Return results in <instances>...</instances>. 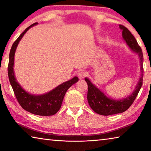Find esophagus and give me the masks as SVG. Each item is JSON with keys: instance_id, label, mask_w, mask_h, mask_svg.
<instances>
[{"instance_id": "obj_1", "label": "esophagus", "mask_w": 151, "mask_h": 151, "mask_svg": "<svg viewBox=\"0 0 151 151\" xmlns=\"http://www.w3.org/2000/svg\"><path fill=\"white\" fill-rule=\"evenodd\" d=\"M85 76H86V73H85V72H84V71H81V72H80L79 73H78V77L80 79H82V78H84Z\"/></svg>"}]
</instances>
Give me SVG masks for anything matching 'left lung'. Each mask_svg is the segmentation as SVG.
Listing matches in <instances>:
<instances>
[{
	"mask_svg": "<svg viewBox=\"0 0 151 151\" xmlns=\"http://www.w3.org/2000/svg\"><path fill=\"white\" fill-rule=\"evenodd\" d=\"M122 30V37L130 50L138 55L140 64V76L133 92L129 96L122 99L112 98L106 95L102 90L93 84L89 78L85 80L88 85L87 101L93 111L101 115H111L125 112L130 107L140 91L143 81V54L140 47L138 45L136 39L125 26L119 25Z\"/></svg>",
	"mask_w": 151,
	"mask_h": 151,
	"instance_id": "1",
	"label": "left lung"
}]
</instances>
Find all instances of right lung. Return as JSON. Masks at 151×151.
I'll use <instances>...</instances> for the list:
<instances>
[{"instance_id": "right-lung-1", "label": "right lung", "mask_w": 151, "mask_h": 151, "mask_svg": "<svg viewBox=\"0 0 151 151\" xmlns=\"http://www.w3.org/2000/svg\"><path fill=\"white\" fill-rule=\"evenodd\" d=\"M35 23L28 27L17 40L13 42L9 53V62L8 65V76L9 82L20 106L30 113L40 116H51L55 114L61 108L63 99L67 90L78 81L77 76L64 82L45 93L37 95L26 91L16 79L14 73L15 53L18 44L29 29L37 25Z\"/></svg>"}]
</instances>
